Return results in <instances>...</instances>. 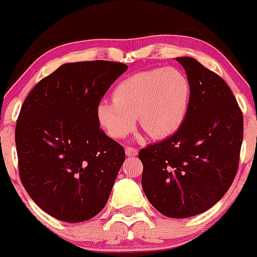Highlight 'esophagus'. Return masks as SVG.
<instances>
[{"label":"esophagus","mask_w":257,"mask_h":257,"mask_svg":"<svg viewBox=\"0 0 257 257\" xmlns=\"http://www.w3.org/2000/svg\"><path fill=\"white\" fill-rule=\"evenodd\" d=\"M125 154L128 155V157H137V154H138V149H136V148L133 147H126Z\"/></svg>","instance_id":"34e87169"}]
</instances>
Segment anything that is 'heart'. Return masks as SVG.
<instances>
[{"label":"heart","mask_w":257,"mask_h":257,"mask_svg":"<svg viewBox=\"0 0 257 257\" xmlns=\"http://www.w3.org/2000/svg\"><path fill=\"white\" fill-rule=\"evenodd\" d=\"M188 77L174 67L138 72L118 83L113 100L97 107L99 124L114 139L125 138L136 124L152 138L164 139L181 126L190 104Z\"/></svg>","instance_id":"obj_1"}]
</instances>
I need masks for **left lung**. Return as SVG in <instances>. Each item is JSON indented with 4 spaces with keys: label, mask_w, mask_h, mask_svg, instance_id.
<instances>
[{
    "label": "left lung",
    "mask_w": 257,
    "mask_h": 257,
    "mask_svg": "<svg viewBox=\"0 0 257 257\" xmlns=\"http://www.w3.org/2000/svg\"><path fill=\"white\" fill-rule=\"evenodd\" d=\"M191 87L188 114L174 136L139 152L142 188L163 215L184 219L225 195L239 167L243 119L221 77L191 57H178Z\"/></svg>",
    "instance_id": "obj_1"
}]
</instances>
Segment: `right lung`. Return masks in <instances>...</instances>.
<instances>
[{
	"instance_id": "obj_1",
	"label": "right lung",
	"mask_w": 257,
	"mask_h": 257,
	"mask_svg": "<svg viewBox=\"0 0 257 257\" xmlns=\"http://www.w3.org/2000/svg\"><path fill=\"white\" fill-rule=\"evenodd\" d=\"M126 69L108 61L62 64L23 102L15 132L20 178L56 219L85 221L109 199L125 152L99 128L97 107Z\"/></svg>"
}]
</instances>
